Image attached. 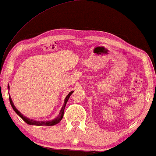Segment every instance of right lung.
I'll return each mask as SVG.
<instances>
[{"instance_id": "obj_1", "label": "right lung", "mask_w": 156, "mask_h": 156, "mask_svg": "<svg viewBox=\"0 0 156 156\" xmlns=\"http://www.w3.org/2000/svg\"><path fill=\"white\" fill-rule=\"evenodd\" d=\"M8 89H10V87L9 85H8ZM74 92V91H70V92L68 94L67 97H66L65 99V101H64V104L62 106V107L60 112H59V114L57 117H56L55 119H53L52 121H35V120H33V119H30L29 118H27L26 116H23V115L21 114V113L19 112V111L17 109L16 106H14V104L13 102L12 101V99L11 97H10V96L9 94V100H10V105H11L12 108H13V110L16 112V113L20 117L21 119H23V121H25V123H27V124L29 125H34V126H54V125H56L57 123H58L60 122V121L62 120V119L63 118V116H64V111H65V108L66 106V104H67L68 100H69L70 96L72 93Z\"/></svg>"}]
</instances>
